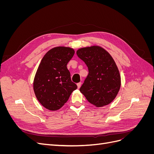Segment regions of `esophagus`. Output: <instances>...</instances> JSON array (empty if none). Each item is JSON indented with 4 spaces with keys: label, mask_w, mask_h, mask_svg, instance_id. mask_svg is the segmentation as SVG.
Segmentation results:
<instances>
[{
    "label": "esophagus",
    "mask_w": 154,
    "mask_h": 154,
    "mask_svg": "<svg viewBox=\"0 0 154 154\" xmlns=\"http://www.w3.org/2000/svg\"><path fill=\"white\" fill-rule=\"evenodd\" d=\"M81 85H82V83H81V82H79V83H77V86H78V88H80Z\"/></svg>",
    "instance_id": "obj_1"
}]
</instances>
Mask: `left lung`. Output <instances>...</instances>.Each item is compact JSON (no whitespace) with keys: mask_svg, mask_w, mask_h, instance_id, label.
<instances>
[{"mask_svg":"<svg viewBox=\"0 0 154 154\" xmlns=\"http://www.w3.org/2000/svg\"><path fill=\"white\" fill-rule=\"evenodd\" d=\"M76 54L88 70L80 92L89 103L97 107L111 103L121 86L119 72L113 58L99 46L80 49Z\"/></svg>","mask_w":154,"mask_h":154,"instance_id":"1","label":"left lung"}]
</instances>
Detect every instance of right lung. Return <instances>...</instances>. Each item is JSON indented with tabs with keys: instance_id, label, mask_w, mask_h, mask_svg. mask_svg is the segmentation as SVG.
I'll return each mask as SVG.
<instances>
[{
	"instance_id": "right-lung-1",
	"label": "right lung",
	"mask_w": 154,
	"mask_h": 154,
	"mask_svg": "<svg viewBox=\"0 0 154 154\" xmlns=\"http://www.w3.org/2000/svg\"><path fill=\"white\" fill-rule=\"evenodd\" d=\"M74 54L73 49L57 47L46 53L39 65L33 82L37 100L50 110L60 109L77 88L71 79L67 65Z\"/></svg>"
}]
</instances>
